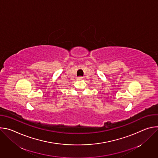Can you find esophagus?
Instances as JSON below:
<instances>
[{
    "mask_svg": "<svg viewBox=\"0 0 158 158\" xmlns=\"http://www.w3.org/2000/svg\"><path fill=\"white\" fill-rule=\"evenodd\" d=\"M82 78H83L82 77H77V79L80 80V79H82Z\"/></svg>",
    "mask_w": 158,
    "mask_h": 158,
    "instance_id": "1",
    "label": "esophagus"
}]
</instances>
